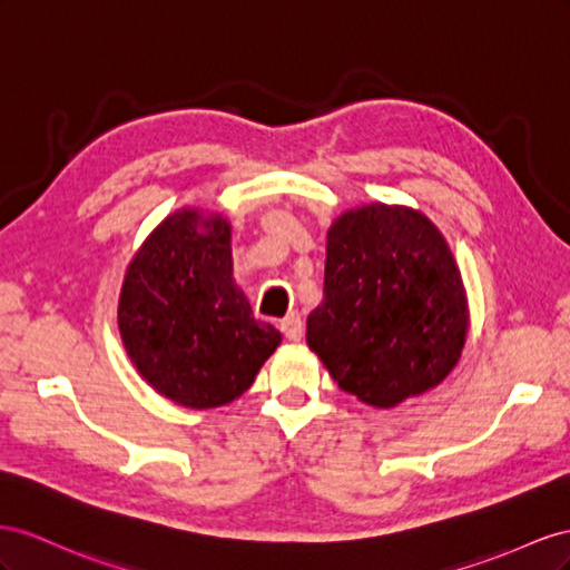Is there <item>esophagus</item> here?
Instances as JSON below:
<instances>
[{"label":"esophagus","instance_id":"obj_1","mask_svg":"<svg viewBox=\"0 0 570 570\" xmlns=\"http://www.w3.org/2000/svg\"><path fill=\"white\" fill-rule=\"evenodd\" d=\"M279 330H282V334H284L288 341H301V338H303V322H301V315H296V313L286 315V317L279 322Z\"/></svg>","mask_w":570,"mask_h":570}]
</instances>
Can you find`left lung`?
I'll return each mask as SVG.
<instances>
[{"label": "left lung", "mask_w": 570, "mask_h": 570, "mask_svg": "<svg viewBox=\"0 0 570 570\" xmlns=\"http://www.w3.org/2000/svg\"><path fill=\"white\" fill-rule=\"evenodd\" d=\"M468 327L461 269L420 209L370 203L332 222L305 338L346 394L394 409L430 392L459 365Z\"/></svg>", "instance_id": "left-lung-1"}]
</instances>
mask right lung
Listing matches in <instances>:
<instances>
[{
    "label": "right lung",
    "mask_w": 570,
    "mask_h": 570,
    "mask_svg": "<svg viewBox=\"0 0 570 570\" xmlns=\"http://www.w3.org/2000/svg\"><path fill=\"white\" fill-rule=\"evenodd\" d=\"M119 334L138 375L186 409H217L248 392L282 344L234 282L232 224L181 207L161 219L126 267Z\"/></svg>",
    "instance_id": "1"
}]
</instances>
